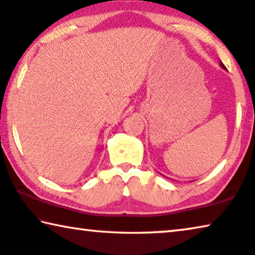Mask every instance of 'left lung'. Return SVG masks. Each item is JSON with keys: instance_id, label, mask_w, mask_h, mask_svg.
Listing matches in <instances>:
<instances>
[{"instance_id": "left-lung-1", "label": "left lung", "mask_w": 255, "mask_h": 255, "mask_svg": "<svg viewBox=\"0 0 255 255\" xmlns=\"http://www.w3.org/2000/svg\"><path fill=\"white\" fill-rule=\"evenodd\" d=\"M221 66H222V68H225V69H226V67H225V65H223V64H222V62H221Z\"/></svg>"}]
</instances>
